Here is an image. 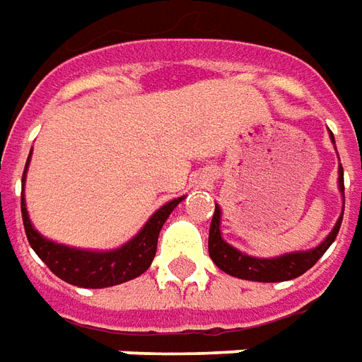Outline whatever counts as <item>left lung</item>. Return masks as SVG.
I'll return each instance as SVG.
<instances>
[{
    "instance_id": "obj_1",
    "label": "left lung",
    "mask_w": 362,
    "mask_h": 362,
    "mask_svg": "<svg viewBox=\"0 0 362 362\" xmlns=\"http://www.w3.org/2000/svg\"><path fill=\"white\" fill-rule=\"evenodd\" d=\"M331 143L335 145L333 133L329 131ZM339 184L341 198H343V209H345V186H343V166L339 164ZM341 221H343V214L337 219V223L333 225L331 233L323 239L317 247L308 249V251H294L284 252L280 257H270V259H259L247 252H241L235 249L233 245L225 241L221 237V207L216 204V211L211 217V225H209V241H207V249H209V257L217 264V269H221L227 274L235 278H243V280H252V282H284V280H292L304 274L305 270H310L322 259V255L331 247V243L335 241V237L339 233Z\"/></svg>"
}]
</instances>
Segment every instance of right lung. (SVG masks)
<instances>
[{"instance_id": "right-lung-1", "label": "right lung", "mask_w": 362, "mask_h": 362, "mask_svg": "<svg viewBox=\"0 0 362 362\" xmlns=\"http://www.w3.org/2000/svg\"><path fill=\"white\" fill-rule=\"evenodd\" d=\"M31 153L23 170V192H21V214L25 233L29 239L33 251L39 255V259L49 267L60 280L80 288H107L115 284H123L127 280L141 276L155 259L158 233L163 229L164 221L173 214V209L180 204L182 198H174L158 207L153 216L148 217L141 231L133 239L123 243L117 249L110 251H92V249H76L62 243L50 241L45 235H40L25 204V178L31 163Z\"/></svg>"}]
</instances>
